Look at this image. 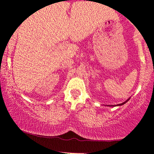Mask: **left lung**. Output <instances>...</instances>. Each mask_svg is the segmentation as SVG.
<instances>
[{"label":"left lung","instance_id":"1","mask_svg":"<svg viewBox=\"0 0 154 154\" xmlns=\"http://www.w3.org/2000/svg\"><path fill=\"white\" fill-rule=\"evenodd\" d=\"M130 100V98H129V99H127V100H126V101L125 102H124V103H120V104H118V105H109V106H122V105H124V104H125V103H127V101H128V100Z\"/></svg>","mask_w":154,"mask_h":154}]
</instances>
